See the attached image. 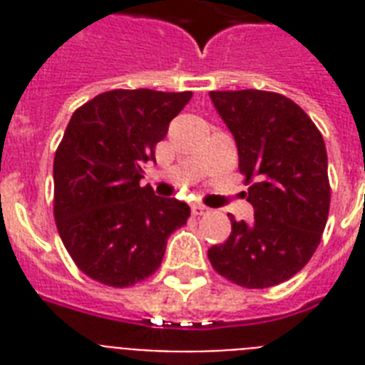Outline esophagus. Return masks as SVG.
<instances>
[{
    "instance_id": "1",
    "label": "esophagus",
    "mask_w": 365,
    "mask_h": 365,
    "mask_svg": "<svg viewBox=\"0 0 365 365\" xmlns=\"http://www.w3.org/2000/svg\"><path fill=\"white\" fill-rule=\"evenodd\" d=\"M210 208L205 205H193V216H208Z\"/></svg>"
}]
</instances>
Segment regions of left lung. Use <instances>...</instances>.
Segmentation results:
<instances>
[{
  "instance_id": "obj_1",
  "label": "left lung",
  "mask_w": 365,
  "mask_h": 365,
  "mask_svg": "<svg viewBox=\"0 0 365 365\" xmlns=\"http://www.w3.org/2000/svg\"><path fill=\"white\" fill-rule=\"evenodd\" d=\"M210 98L237 142L254 222L229 217L231 235L208 259L242 288H271L299 272L322 239L331 197L326 143L282 94L246 88L212 91Z\"/></svg>"
}]
</instances>
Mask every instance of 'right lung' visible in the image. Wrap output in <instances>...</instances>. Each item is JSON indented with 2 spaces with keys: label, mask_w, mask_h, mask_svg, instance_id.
Returning a JSON list of instances; mask_svg holds the SVG:
<instances>
[{
  "label": "right lung",
  "mask_w": 365,
  "mask_h": 365,
  "mask_svg": "<svg viewBox=\"0 0 365 365\" xmlns=\"http://www.w3.org/2000/svg\"><path fill=\"white\" fill-rule=\"evenodd\" d=\"M193 93L108 91L77 108L54 153V220L87 277L128 288L160 267L189 206L140 185L142 165Z\"/></svg>",
  "instance_id": "add662e5"
}]
</instances>
